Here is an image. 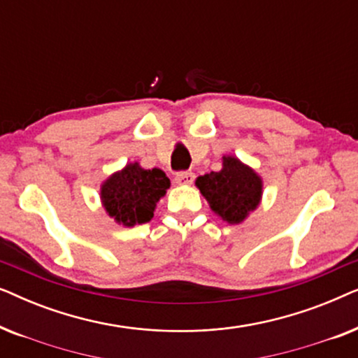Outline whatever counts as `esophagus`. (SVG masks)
Returning a JSON list of instances; mask_svg holds the SVG:
<instances>
[{
	"label": "esophagus",
	"instance_id": "esophagus-1",
	"mask_svg": "<svg viewBox=\"0 0 358 358\" xmlns=\"http://www.w3.org/2000/svg\"><path fill=\"white\" fill-rule=\"evenodd\" d=\"M174 179L178 184H192L195 174L190 173V171H179V173H176Z\"/></svg>",
	"mask_w": 358,
	"mask_h": 358
}]
</instances>
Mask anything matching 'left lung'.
Masks as SVG:
<instances>
[{
    "label": "left lung",
    "instance_id": "left-lung-1",
    "mask_svg": "<svg viewBox=\"0 0 358 358\" xmlns=\"http://www.w3.org/2000/svg\"><path fill=\"white\" fill-rule=\"evenodd\" d=\"M195 184L213 212L228 223H241L262 195L261 178L233 156H224L222 171L200 176Z\"/></svg>",
    "mask_w": 358,
    "mask_h": 358
}]
</instances>
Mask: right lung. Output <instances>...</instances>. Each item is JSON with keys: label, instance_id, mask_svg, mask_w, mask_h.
Masks as SVG:
<instances>
[{"label": "right lung", "instance_id": "right-lung-1", "mask_svg": "<svg viewBox=\"0 0 358 358\" xmlns=\"http://www.w3.org/2000/svg\"><path fill=\"white\" fill-rule=\"evenodd\" d=\"M169 184L161 169H143L138 163L127 164L102 185V203L117 222L135 227L153 218L156 202L166 194Z\"/></svg>", "mask_w": 358, "mask_h": 358}]
</instances>
